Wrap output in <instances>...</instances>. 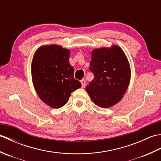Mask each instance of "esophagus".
<instances>
[{
  "label": "esophagus",
  "mask_w": 161,
  "mask_h": 161,
  "mask_svg": "<svg viewBox=\"0 0 161 161\" xmlns=\"http://www.w3.org/2000/svg\"><path fill=\"white\" fill-rule=\"evenodd\" d=\"M81 88H84L85 86H86V80H81Z\"/></svg>",
  "instance_id": "obj_1"
}]
</instances>
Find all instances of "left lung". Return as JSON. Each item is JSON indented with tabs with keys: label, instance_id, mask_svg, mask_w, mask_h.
I'll return each mask as SVG.
<instances>
[{
	"label": "left lung",
	"instance_id": "8db88e82",
	"mask_svg": "<svg viewBox=\"0 0 161 161\" xmlns=\"http://www.w3.org/2000/svg\"><path fill=\"white\" fill-rule=\"evenodd\" d=\"M90 65L94 78L86 90L91 100L102 108L117 104L126 91L131 77L125 53L118 46L95 49Z\"/></svg>",
	"mask_w": 161,
	"mask_h": 161
}]
</instances>
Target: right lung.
Here are the masks:
<instances>
[{"label":"right lung","mask_w":161,"mask_h":161,"mask_svg":"<svg viewBox=\"0 0 161 161\" xmlns=\"http://www.w3.org/2000/svg\"><path fill=\"white\" fill-rule=\"evenodd\" d=\"M69 50L55 44L40 47L34 55V86L41 100L52 108L62 107L72 92L81 86L74 78V68L69 63Z\"/></svg>","instance_id":"add662e5"}]
</instances>
